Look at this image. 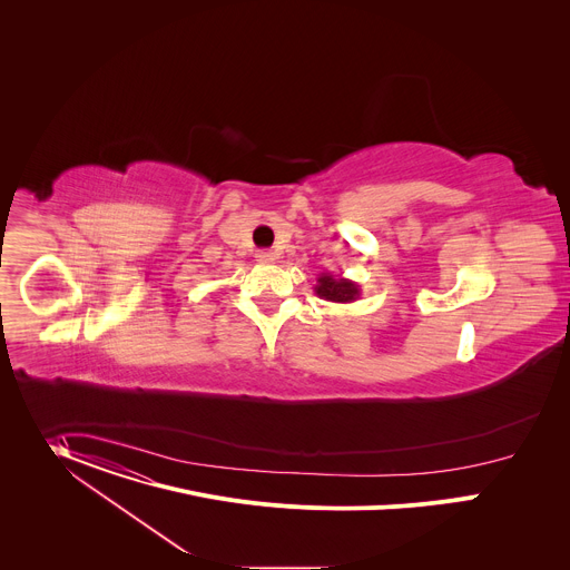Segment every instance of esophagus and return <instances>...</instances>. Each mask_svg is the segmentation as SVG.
<instances>
[{
  "label": "esophagus",
  "mask_w": 570,
  "mask_h": 570,
  "mask_svg": "<svg viewBox=\"0 0 570 570\" xmlns=\"http://www.w3.org/2000/svg\"><path fill=\"white\" fill-rule=\"evenodd\" d=\"M256 261H258V263H274V261H276V254L269 252V249H267V252H258V254H256Z\"/></svg>",
  "instance_id": "esophagus-1"
}]
</instances>
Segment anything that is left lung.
<instances>
[{
  "label": "left lung",
  "instance_id": "8db88e82",
  "mask_svg": "<svg viewBox=\"0 0 570 570\" xmlns=\"http://www.w3.org/2000/svg\"><path fill=\"white\" fill-rule=\"evenodd\" d=\"M316 296L328 303H355L360 298V285L355 281H348L344 276H333L331 272H323L318 276V283L314 287Z\"/></svg>",
  "mask_w": 570,
  "mask_h": 570
}]
</instances>
